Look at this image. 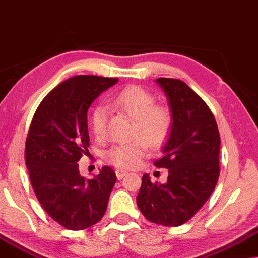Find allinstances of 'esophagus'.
<instances>
[{
    "mask_svg": "<svg viewBox=\"0 0 258 258\" xmlns=\"http://www.w3.org/2000/svg\"><path fill=\"white\" fill-rule=\"evenodd\" d=\"M115 175H117V177H118V180H121V179H122V177H124V176H126V175H127V172H126V170L117 169V170H115Z\"/></svg>",
    "mask_w": 258,
    "mask_h": 258,
    "instance_id": "obj_1",
    "label": "esophagus"
}]
</instances>
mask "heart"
<instances>
[{"label": "heart", "instance_id": "obj_1", "mask_svg": "<svg viewBox=\"0 0 258 258\" xmlns=\"http://www.w3.org/2000/svg\"><path fill=\"white\" fill-rule=\"evenodd\" d=\"M108 107L127 114L133 119L128 144L117 145L105 154L106 160L121 169H131L140 164L147 147H161L168 139L173 128V114L168 106L155 104V98L147 90L138 85L127 86L107 99ZM90 124L98 139L107 136V111L97 106L91 113Z\"/></svg>", "mask_w": 258, "mask_h": 258}]
</instances>
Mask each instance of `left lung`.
<instances>
[{"label":"left lung","instance_id":"obj_1","mask_svg":"<svg viewBox=\"0 0 258 258\" xmlns=\"http://www.w3.org/2000/svg\"><path fill=\"white\" fill-rule=\"evenodd\" d=\"M157 82L168 97L173 128L154 166L168 169V177L160 184L144 174L137 205L151 222L177 227L189 221L215 189L221 140L213 112L197 92L180 79Z\"/></svg>","mask_w":258,"mask_h":258}]
</instances>
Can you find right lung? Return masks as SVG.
I'll list each match as a JSON object with an SVG mask.
<instances>
[{"instance_id":"1","label":"right lung","mask_w":258,"mask_h":258,"mask_svg":"<svg viewBox=\"0 0 258 258\" xmlns=\"http://www.w3.org/2000/svg\"><path fill=\"white\" fill-rule=\"evenodd\" d=\"M118 78L79 75L60 83L38 105L25 140L24 159L36 198L46 214L70 230L103 219L117 176L104 166L98 175L79 174L89 153L88 108Z\"/></svg>"}]
</instances>
